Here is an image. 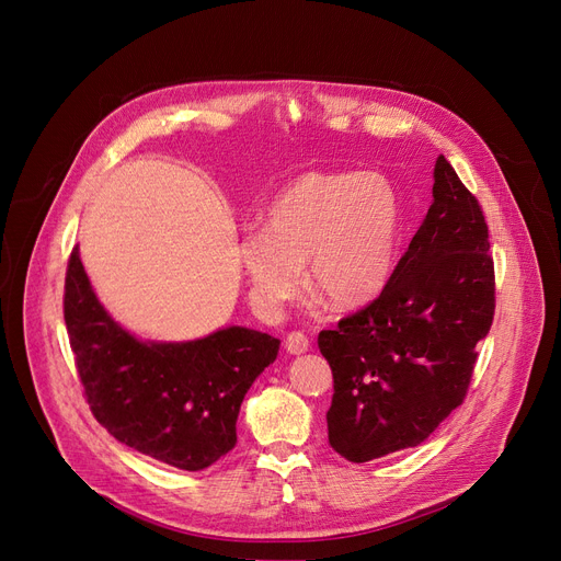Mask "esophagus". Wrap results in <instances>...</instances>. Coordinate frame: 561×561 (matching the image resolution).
Listing matches in <instances>:
<instances>
[{"label": "esophagus", "instance_id": "esophagus-1", "mask_svg": "<svg viewBox=\"0 0 561 561\" xmlns=\"http://www.w3.org/2000/svg\"><path fill=\"white\" fill-rule=\"evenodd\" d=\"M284 347L288 355H305V352L309 350V339L302 332H290L284 339Z\"/></svg>", "mask_w": 561, "mask_h": 561}]
</instances>
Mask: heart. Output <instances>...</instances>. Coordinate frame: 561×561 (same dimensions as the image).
<instances>
[{
  "instance_id": "obj_1",
  "label": "heart",
  "mask_w": 561,
  "mask_h": 561,
  "mask_svg": "<svg viewBox=\"0 0 561 561\" xmlns=\"http://www.w3.org/2000/svg\"><path fill=\"white\" fill-rule=\"evenodd\" d=\"M400 233V199L379 172H307L268 204L263 231L236 245L250 298L279 311L305 288L336 307L373 300L391 277Z\"/></svg>"
}]
</instances>
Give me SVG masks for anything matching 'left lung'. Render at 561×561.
<instances>
[{
	"label": "left lung",
	"instance_id": "8db88e82",
	"mask_svg": "<svg viewBox=\"0 0 561 561\" xmlns=\"http://www.w3.org/2000/svg\"><path fill=\"white\" fill-rule=\"evenodd\" d=\"M432 197L379 298L318 334L334 375L330 446L347 461L423 444L463 402L491 330L489 227L444 154Z\"/></svg>",
	"mask_w": 561,
	"mask_h": 561
}]
</instances>
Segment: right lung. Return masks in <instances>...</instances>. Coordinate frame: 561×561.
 <instances>
[{"label":"right lung","mask_w":561,"mask_h":561,"mask_svg":"<svg viewBox=\"0 0 561 561\" xmlns=\"http://www.w3.org/2000/svg\"><path fill=\"white\" fill-rule=\"evenodd\" d=\"M64 316L93 416L121 444L182 470H202L236 446V419L279 339L222 328L204 339L140 341L98 300L79 248L66 273Z\"/></svg>","instance_id":"1"}]
</instances>
